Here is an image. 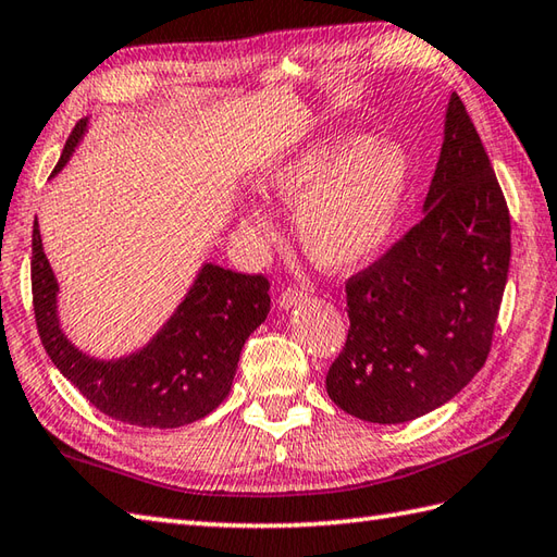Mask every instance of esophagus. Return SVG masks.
<instances>
[{
  "instance_id": "34e87169",
  "label": "esophagus",
  "mask_w": 557,
  "mask_h": 557,
  "mask_svg": "<svg viewBox=\"0 0 557 557\" xmlns=\"http://www.w3.org/2000/svg\"><path fill=\"white\" fill-rule=\"evenodd\" d=\"M302 302H307V295L298 288H286L278 295L281 310H293V307H300Z\"/></svg>"
}]
</instances>
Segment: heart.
<instances>
[{
	"instance_id": "1",
	"label": "heart",
	"mask_w": 557,
	"mask_h": 557,
	"mask_svg": "<svg viewBox=\"0 0 557 557\" xmlns=\"http://www.w3.org/2000/svg\"><path fill=\"white\" fill-rule=\"evenodd\" d=\"M410 181V159L393 140L338 135L302 147L262 181L271 202L295 209V236L319 269L345 271L386 243ZM238 228L255 250L276 243L274 219L262 205L245 202Z\"/></svg>"
}]
</instances>
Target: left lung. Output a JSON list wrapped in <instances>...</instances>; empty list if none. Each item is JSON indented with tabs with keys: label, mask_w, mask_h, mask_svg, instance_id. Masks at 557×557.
Here are the masks:
<instances>
[{
	"label": "left lung",
	"mask_w": 557,
	"mask_h": 557,
	"mask_svg": "<svg viewBox=\"0 0 557 557\" xmlns=\"http://www.w3.org/2000/svg\"><path fill=\"white\" fill-rule=\"evenodd\" d=\"M508 269V205L453 92L424 216L345 283L350 329L326 374L329 398L374 424L453 400L486 362Z\"/></svg>",
	"instance_id": "8db88e82"
}]
</instances>
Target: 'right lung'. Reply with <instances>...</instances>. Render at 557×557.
<instances>
[{
  "instance_id": "right-lung-1",
  "label": "right lung",
  "mask_w": 557,
  "mask_h": 557,
  "mask_svg": "<svg viewBox=\"0 0 557 557\" xmlns=\"http://www.w3.org/2000/svg\"><path fill=\"white\" fill-rule=\"evenodd\" d=\"M90 119L71 131L54 169L69 164ZM33 310L49 360L97 410L123 424L176 429L214 412L233 386L245 341L269 314V281L205 262L166 324L140 350L100 360L61 329L59 283L33 224Z\"/></svg>"
}]
</instances>
